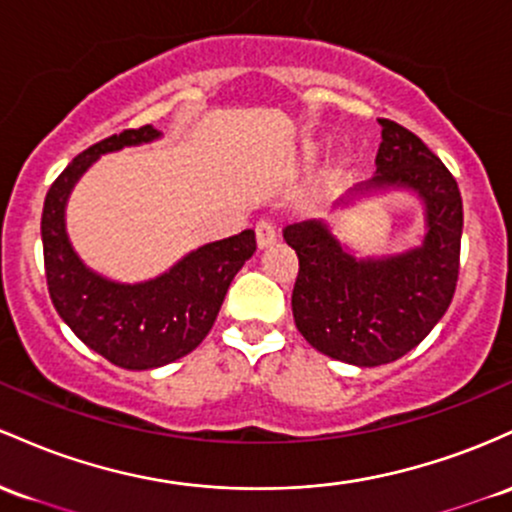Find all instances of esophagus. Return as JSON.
<instances>
[{
	"mask_svg": "<svg viewBox=\"0 0 512 512\" xmlns=\"http://www.w3.org/2000/svg\"><path fill=\"white\" fill-rule=\"evenodd\" d=\"M275 237H278V234H275V227H273L271 220H258L256 222V244H258V249H268V246H273Z\"/></svg>",
	"mask_w": 512,
	"mask_h": 512,
	"instance_id": "obj_1",
	"label": "esophagus"
}]
</instances>
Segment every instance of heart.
<instances>
[{
  "label": "heart",
  "mask_w": 512,
  "mask_h": 512,
  "mask_svg": "<svg viewBox=\"0 0 512 512\" xmlns=\"http://www.w3.org/2000/svg\"><path fill=\"white\" fill-rule=\"evenodd\" d=\"M314 152H317V147H314V145H309V147H307V157H312Z\"/></svg>",
  "instance_id": "heart-1"
}]
</instances>
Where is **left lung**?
<instances>
[{"label": "left lung", "instance_id": "1", "mask_svg": "<svg viewBox=\"0 0 512 512\" xmlns=\"http://www.w3.org/2000/svg\"><path fill=\"white\" fill-rule=\"evenodd\" d=\"M377 171L336 208L387 193H411L423 208L421 244L399 254H358L329 222L285 227L300 258L292 317L312 348L355 367L399 360L433 331L450 307L459 273L462 195L447 166L421 137L394 120H380Z\"/></svg>", "mask_w": 512, "mask_h": 512}]
</instances>
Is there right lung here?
Returning <instances> with one entry per match:
<instances>
[{
	"instance_id": "add662e5",
	"label": "right lung",
	"mask_w": 512,
	"mask_h": 512,
	"mask_svg": "<svg viewBox=\"0 0 512 512\" xmlns=\"http://www.w3.org/2000/svg\"><path fill=\"white\" fill-rule=\"evenodd\" d=\"M152 125L96 142L57 176L45 195L40 237L45 278L57 314L79 341L125 370H154L195 350L208 336L234 275L254 256V229L210 241L169 271L140 283H118L89 268L67 234V200L103 154L159 140Z\"/></svg>"
}]
</instances>
